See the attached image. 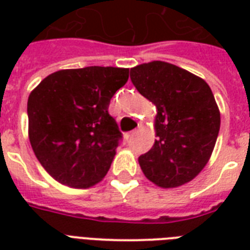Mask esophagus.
Listing matches in <instances>:
<instances>
[{
	"label": "esophagus",
	"mask_w": 250,
	"mask_h": 250,
	"mask_svg": "<svg viewBox=\"0 0 250 250\" xmlns=\"http://www.w3.org/2000/svg\"><path fill=\"white\" fill-rule=\"evenodd\" d=\"M136 132H137L136 129H133V131H131V132L127 133V140H131V139H132V137L136 135Z\"/></svg>",
	"instance_id": "obj_1"
}]
</instances>
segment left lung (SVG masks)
Instances as JSON below:
<instances>
[{"label": "left lung", "instance_id": "obj_1", "mask_svg": "<svg viewBox=\"0 0 250 250\" xmlns=\"http://www.w3.org/2000/svg\"><path fill=\"white\" fill-rule=\"evenodd\" d=\"M131 80L157 107V140L139 157L141 170L162 188L190 182L209 162L221 127V113L210 86L162 61L131 68Z\"/></svg>", "mask_w": 250, "mask_h": 250}]
</instances>
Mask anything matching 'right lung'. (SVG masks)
I'll return each mask as SVG.
<instances>
[{"label": "right lung", "instance_id": "obj_1", "mask_svg": "<svg viewBox=\"0 0 250 250\" xmlns=\"http://www.w3.org/2000/svg\"><path fill=\"white\" fill-rule=\"evenodd\" d=\"M129 68L90 66L46 76L27 102L35 156L64 186L89 188L109 171L122 132L110 100L128 80Z\"/></svg>", "mask_w": 250, "mask_h": 250}]
</instances>
